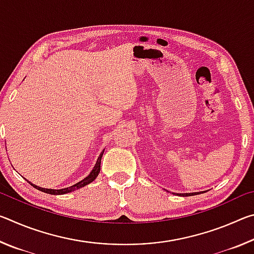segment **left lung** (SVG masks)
Masks as SVG:
<instances>
[{
  "label": "left lung",
  "mask_w": 254,
  "mask_h": 254,
  "mask_svg": "<svg viewBox=\"0 0 254 254\" xmlns=\"http://www.w3.org/2000/svg\"><path fill=\"white\" fill-rule=\"evenodd\" d=\"M197 194H199V192H186V194H177V195H182L184 197H187V196H192V195H197Z\"/></svg>",
  "instance_id": "8db88e82"
}]
</instances>
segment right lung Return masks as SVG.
I'll return each instance as SVG.
<instances>
[{
  "label": "right lung",
  "mask_w": 254,
  "mask_h": 254,
  "mask_svg": "<svg viewBox=\"0 0 254 254\" xmlns=\"http://www.w3.org/2000/svg\"><path fill=\"white\" fill-rule=\"evenodd\" d=\"M104 150H103L100 156H98L95 166H94L93 170L91 171V173H89V175L87 176V177H85L83 180H80V182H78V183L75 184V185H72V186H70V187L63 188V189H48V188L39 187V186H37V185H33L31 182H29V180H27V182L30 185H31V186H33L34 188L38 189V190H41V191L47 192V194H50V195H64V194H68V192L75 191L76 189H79L81 187H84V186H86V185L91 184L92 182H94V180L96 179V177L98 176V174H100V170H101V160H102L103 153H104Z\"/></svg>",
  "instance_id": "add662e5"
}]
</instances>
